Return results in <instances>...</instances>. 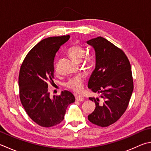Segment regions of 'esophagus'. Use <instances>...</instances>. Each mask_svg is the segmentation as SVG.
Listing matches in <instances>:
<instances>
[{
    "label": "esophagus",
    "mask_w": 151,
    "mask_h": 151,
    "mask_svg": "<svg viewBox=\"0 0 151 151\" xmlns=\"http://www.w3.org/2000/svg\"><path fill=\"white\" fill-rule=\"evenodd\" d=\"M76 101H83L84 98L81 96H76Z\"/></svg>",
    "instance_id": "esophagus-1"
}]
</instances>
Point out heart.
<instances>
[{"mask_svg": "<svg viewBox=\"0 0 151 151\" xmlns=\"http://www.w3.org/2000/svg\"><path fill=\"white\" fill-rule=\"evenodd\" d=\"M86 50L83 46L79 44H73L67 49V54L73 60L76 62H81L82 66L87 67L91 63V58L88 56H84ZM84 79L83 76H76L70 78L65 86L68 89L71 90L76 93H80L84 89Z\"/></svg>", "mask_w": 151, "mask_h": 151, "instance_id": "b5f03b06", "label": "heart"}]
</instances>
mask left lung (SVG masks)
<instances>
[{"label": "left lung", "mask_w": 151, "mask_h": 151, "mask_svg": "<svg viewBox=\"0 0 151 151\" xmlns=\"http://www.w3.org/2000/svg\"><path fill=\"white\" fill-rule=\"evenodd\" d=\"M96 51V68L88 87L100 98L89 97L96 108L88 120L93 124L107 127L116 122L124 113L134 90L129 61L122 50L103 37L87 41Z\"/></svg>", "instance_id": "8db88e82"}]
</instances>
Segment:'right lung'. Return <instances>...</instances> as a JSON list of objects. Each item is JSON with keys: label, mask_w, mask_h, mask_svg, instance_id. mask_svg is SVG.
Returning <instances> with one entry per match:
<instances>
[{"label": "right lung", "mask_w": 151, "mask_h": 151, "mask_svg": "<svg viewBox=\"0 0 151 151\" xmlns=\"http://www.w3.org/2000/svg\"><path fill=\"white\" fill-rule=\"evenodd\" d=\"M69 38L64 35L44 38L29 52L20 67L21 103L31 119L42 127L49 128L62 122L68 105L75 102V96L69 91L53 98L48 91V84L54 82L55 54Z\"/></svg>", "instance_id": "1"}]
</instances>
